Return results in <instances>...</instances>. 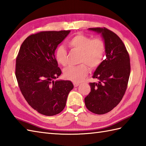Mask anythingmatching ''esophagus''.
<instances>
[{"label":"esophagus","mask_w":146,"mask_h":146,"mask_svg":"<svg viewBox=\"0 0 146 146\" xmlns=\"http://www.w3.org/2000/svg\"><path fill=\"white\" fill-rule=\"evenodd\" d=\"M73 84H74V87H77V86L79 85V83H78V82H73Z\"/></svg>","instance_id":"1"}]
</instances>
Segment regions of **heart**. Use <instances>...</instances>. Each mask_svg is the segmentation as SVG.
Here are the masks:
<instances>
[{"label": "heart", "instance_id": "obj_1", "mask_svg": "<svg viewBox=\"0 0 146 146\" xmlns=\"http://www.w3.org/2000/svg\"><path fill=\"white\" fill-rule=\"evenodd\" d=\"M67 45L74 50L80 52L78 66H70L65 69V78L73 82H80L89 72L88 66L92 69H96L102 62L106 53V44L102 38H94L88 35L77 34L67 41ZM57 62L66 66L67 62V52L64 46L60 45L55 51Z\"/></svg>", "mask_w": 146, "mask_h": 146}]
</instances>
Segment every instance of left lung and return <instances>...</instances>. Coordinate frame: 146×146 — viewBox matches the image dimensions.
Here are the masks:
<instances>
[{"mask_svg":"<svg viewBox=\"0 0 146 146\" xmlns=\"http://www.w3.org/2000/svg\"><path fill=\"white\" fill-rule=\"evenodd\" d=\"M89 29L102 34L106 59L94 74L92 78L99 82H90L91 89L84 101L90 112L104 114L117 106L125 94L131 72L130 57L125 45L114 32L106 27Z\"/></svg>","mask_w":146,"mask_h":146,"instance_id":"1","label":"left lung"}]
</instances>
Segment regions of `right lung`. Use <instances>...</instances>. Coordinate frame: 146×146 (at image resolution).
I'll use <instances>...</instances> for the list:
<instances>
[{
    "instance_id": "right-lung-1",
    "label": "right lung",
    "mask_w": 146,
    "mask_h": 146,
    "mask_svg": "<svg viewBox=\"0 0 146 146\" xmlns=\"http://www.w3.org/2000/svg\"><path fill=\"white\" fill-rule=\"evenodd\" d=\"M70 31H41L32 34L22 44L16 57L15 76L21 93L38 113L47 116L64 109L69 92V80H54L62 73L55 50Z\"/></svg>"
}]
</instances>
